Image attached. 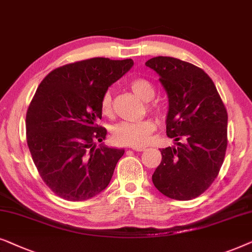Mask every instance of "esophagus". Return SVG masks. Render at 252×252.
Segmentation results:
<instances>
[{"label": "esophagus", "instance_id": "1", "mask_svg": "<svg viewBox=\"0 0 252 252\" xmlns=\"http://www.w3.org/2000/svg\"><path fill=\"white\" fill-rule=\"evenodd\" d=\"M131 149L133 151H136V152H140V151L145 150V147H144V146H131Z\"/></svg>", "mask_w": 252, "mask_h": 252}]
</instances>
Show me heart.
I'll return each mask as SVG.
<instances>
[{
    "label": "heart",
    "instance_id": "heart-1",
    "mask_svg": "<svg viewBox=\"0 0 252 252\" xmlns=\"http://www.w3.org/2000/svg\"><path fill=\"white\" fill-rule=\"evenodd\" d=\"M130 87L140 99L144 101H150L154 98L156 90L150 80L145 78H136L131 80ZM101 112L103 115L110 116L113 114V99L112 93L107 91L102 95ZM150 109L156 112L158 109L156 106H150ZM156 126L151 120H144L140 122H121L113 129V140L119 145H129V146H143L149 142L151 133L154 131Z\"/></svg>",
    "mask_w": 252,
    "mask_h": 252
}]
</instances>
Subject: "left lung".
Here are the masks:
<instances>
[{
	"label": "left lung",
	"instance_id": "left-lung-1",
	"mask_svg": "<svg viewBox=\"0 0 252 252\" xmlns=\"http://www.w3.org/2000/svg\"><path fill=\"white\" fill-rule=\"evenodd\" d=\"M145 65L159 75L168 96L166 132L176 145L160 151L162 159L152 182L172 199L196 198L222 166L227 110L212 79L198 66L169 56H157Z\"/></svg>",
	"mask_w": 252,
	"mask_h": 252
}]
</instances>
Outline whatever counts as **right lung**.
Wrapping results in <instances>:
<instances>
[{
    "mask_svg": "<svg viewBox=\"0 0 252 252\" xmlns=\"http://www.w3.org/2000/svg\"><path fill=\"white\" fill-rule=\"evenodd\" d=\"M131 59L94 58L53 70L36 90L26 114L33 162L49 189L80 202L108 187L123 149L103 144L102 95L132 68Z\"/></svg>",
    "mask_w": 252,
    "mask_h": 252,
    "instance_id": "1",
    "label": "right lung"
}]
</instances>
